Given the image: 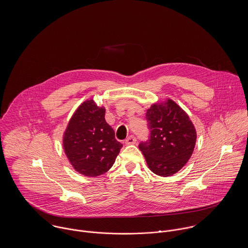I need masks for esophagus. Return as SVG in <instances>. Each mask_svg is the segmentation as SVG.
I'll return each mask as SVG.
<instances>
[{
    "mask_svg": "<svg viewBox=\"0 0 248 248\" xmlns=\"http://www.w3.org/2000/svg\"><path fill=\"white\" fill-rule=\"evenodd\" d=\"M136 142H137L136 138L133 137V136H131V137H129V138L125 140V144H126V145H131V144H135Z\"/></svg>",
    "mask_w": 248,
    "mask_h": 248,
    "instance_id": "esophagus-1",
    "label": "esophagus"
}]
</instances>
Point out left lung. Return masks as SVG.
<instances>
[{
    "mask_svg": "<svg viewBox=\"0 0 248 248\" xmlns=\"http://www.w3.org/2000/svg\"><path fill=\"white\" fill-rule=\"evenodd\" d=\"M150 140L140 144L149 169L157 176L170 177L191 157L197 132L189 115L172 99L155 103L147 109Z\"/></svg>",
    "mask_w": 248,
    "mask_h": 248,
    "instance_id": "8db88e82",
    "label": "left lung"
}]
</instances>
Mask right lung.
I'll return each mask as SVG.
<instances>
[{"instance_id":"1","label":"right lung","mask_w":248,"mask_h":248,"mask_svg":"<svg viewBox=\"0 0 248 248\" xmlns=\"http://www.w3.org/2000/svg\"><path fill=\"white\" fill-rule=\"evenodd\" d=\"M105 110L93 99L84 101L72 114L63 135L64 151L71 166L86 177L108 172L122 147L105 120Z\"/></svg>"}]
</instances>
